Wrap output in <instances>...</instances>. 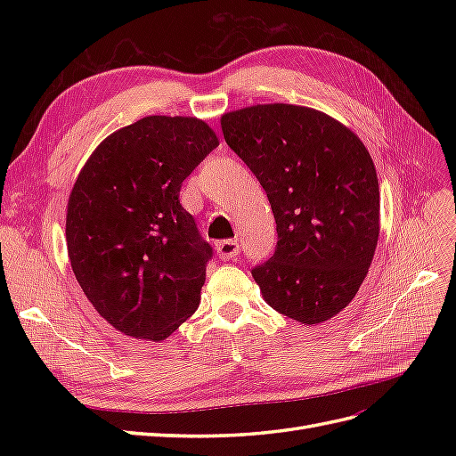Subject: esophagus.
<instances>
[{"instance_id": "esophagus-1", "label": "esophagus", "mask_w": 456, "mask_h": 456, "mask_svg": "<svg viewBox=\"0 0 456 456\" xmlns=\"http://www.w3.org/2000/svg\"><path fill=\"white\" fill-rule=\"evenodd\" d=\"M216 255L223 260H236L240 255V243L236 240H224L216 243Z\"/></svg>"}]
</instances>
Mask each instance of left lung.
I'll return each instance as SVG.
<instances>
[{
	"label": "left lung",
	"mask_w": 456,
	"mask_h": 456,
	"mask_svg": "<svg viewBox=\"0 0 456 456\" xmlns=\"http://www.w3.org/2000/svg\"><path fill=\"white\" fill-rule=\"evenodd\" d=\"M226 144L265 188L278 249L253 270L268 305L317 325L360 291L380 233V191L365 144L308 106L255 104L220 118Z\"/></svg>",
	"instance_id": "1"
}]
</instances>
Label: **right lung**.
Listing matches in <instances>:
<instances>
[{
    "instance_id": "obj_1",
    "label": "right lung",
    "mask_w": 456,
    "mask_h": 456,
    "mask_svg": "<svg viewBox=\"0 0 456 456\" xmlns=\"http://www.w3.org/2000/svg\"><path fill=\"white\" fill-rule=\"evenodd\" d=\"M216 146L203 119L146 116L108 134L81 167L66 209L68 258L119 333L159 342L198 310L213 249L178 194Z\"/></svg>"
}]
</instances>
